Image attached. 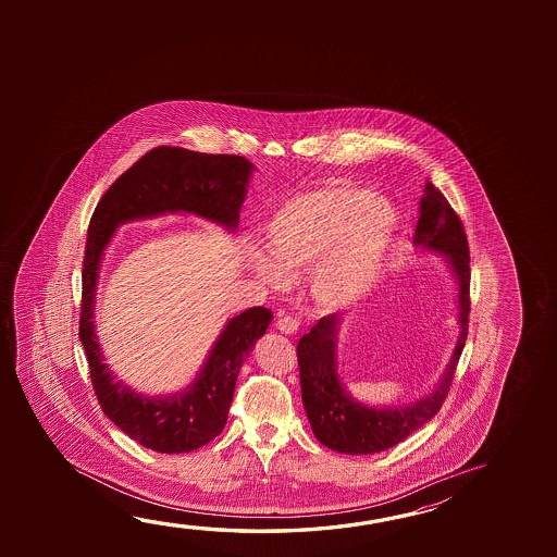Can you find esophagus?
Returning a JSON list of instances; mask_svg holds the SVG:
<instances>
[{
    "label": "esophagus",
    "instance_id": "34e87169",
    "mask_svg": "<svg viewBox=\"0 0 557 557\" xmlns=\"http://www.w3.org/2000/svg\"><path fill=\"white\" fill-rule=\"evenodd\" d=\"M275 326L283 334H295L299 330V320L293 319L292 314H280V319L275 322Z\"/></svg>",
    "mask_w": 557,
    "mask_h": 557
}]
</instances>
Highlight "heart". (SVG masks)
<instances>
[{
	"label": "heart",
	"mask_w": 557,
	"mask_h": 557,
	"mask_svg": "<svg viewBox=\"0 0 557 557\" xmlns=\"http://www.w3.org/2000/svg\"><path fill=\"white\" fill-rule=\"evenodd\" d=\"M398 213L373 191L329 181L282 201L268 221V247L276 260L256 252L252 265L264 282L283 287L284 270H314L320 301L339 307L369 289L391 250Z\"/></svg>",
	"instance_id": "heart-1"
}]
</instances>
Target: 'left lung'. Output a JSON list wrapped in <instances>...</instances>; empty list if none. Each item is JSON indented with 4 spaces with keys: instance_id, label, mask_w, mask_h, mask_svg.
Wrapping results in <instances>:
<instances>
[{
    "instance_id": "left-lung-1",
    "label": "left lung",
    "mask_w": 557,
    "mask_h": 557,
    "mask_svg": "<svg viewBox=\"0 0 557 557\" xmlns=\"http://www.w3.org/2000/svg\"><path fill=\"white\" fill-rule=\"evenodd\" d=\"M420 221L416 225L413 245L437 250L447 256L458 280V322L460 337L447 371L433 393L413 406L404 408H369L347 396L337 379L336 339L337 314L320 319L309 334L297 344L301 374L302 406L314 437L324 447L346 455H373L394 447L413 431L437 416L453 386L456 366L465 349L470 317V250L465 225L447 198L433 184H425L420 201Z\"/></svg>"
}]
</instances>
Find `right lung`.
<instances>
[{"instance_id":"1","label":"right lung","mask_w":557,"mask_h":557,"mask_svg":"<svg viewBox=\"0 0 557 557\" xmlns=\"http://www.w3.org/2000/svg\"><path fill=\"white\" fill-rule=\"evenodd\" d=\"M252 169L240 156L156 147L104 191L92 211L83 256L79 339L102 411L126 435L157 453H190L220 435L227 423L240 366L274 314L264 307H252L228 320L188 391L169 398H146L114 381L95 336L92 301L102 250L120 223L166 211H188L227 228L237 227Z\"/></svg>"}]
</instances>
